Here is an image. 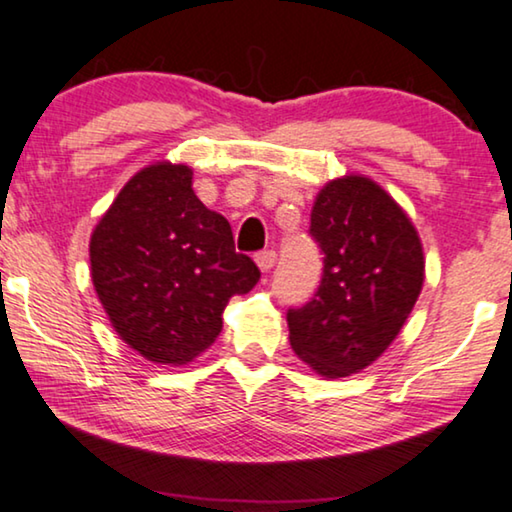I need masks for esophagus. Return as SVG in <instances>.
I'll list each match as a JSON object with an SVG mask.
<instances>
[{
	"instance_id": "1",
	"label": "esophagus",
	"mask_w": 512,
	"mask_h": 512,
	"mask_svg": "<svg viewBox=\"0 0 512 512\" xmlns=\"http://www.w3.org/2000/svg\"><path fill=\"white\" fill-rule=\"evenodd\" d=\"M276 253H273V250H264V253H259V255H255V262H257V266H259V271L262 273H269L271 269H273V264H276Z\"/></svg>"
}]
</instances>
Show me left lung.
<instances>
[{
    "mask_svg": "<svg viewBox=\"0 0 512 512\" xmlns=\"http://www.w3.org/2000/svg\"><path fill=\"white\" fill-rule=\"evenodd\" d=\"M311 234L325 253L315 297L287 311L290 345L322 378L371 366L399 336L424 283L413 220L376 181L348 174L315 197Z\"/></svg>",
    "mask_w": 512,
    "mask_h": 512,
    "instance_id": "1",
    "label": "left lung"
}]
</instances>
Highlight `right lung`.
<instances>
[{"mask_svg": "<svg viewBox=\"0 0 512 512\" xmlns=\"http://www.w3.org/2000/svg\"><path fill=\"white\" fill-rule=\"evenodd\" d=\"M90 273L115 334L169 366L211 348L229 299L259 280L227 218L194 194L192 169L167 160L136 171L92 229Z\"/></svg>", "mask_w": 512, "mask_h": 512, "instance_id": "right-lung-1", "label": "right lung"}]
</instances>
